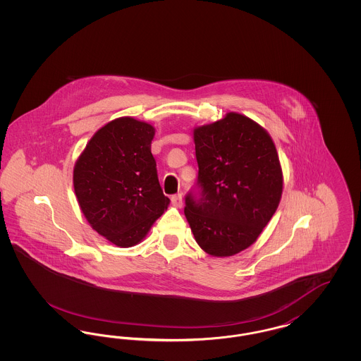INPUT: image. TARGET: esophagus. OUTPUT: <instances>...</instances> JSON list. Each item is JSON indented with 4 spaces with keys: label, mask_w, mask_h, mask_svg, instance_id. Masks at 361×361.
<instances>
[{
    "label": "esophagus",
    "mask_w": 361,
    "mask_h": 361,
    "mask_svg": "<svg viewBox=\"0 0 361 361\" xmlns=\"http://www.w3.org/2000/svg\"><path fill=\"white\" fill-rule=\"evenodd\" d=\"M172 203L173 206L177 207V208H181V207H183V195H181V193L173 195Z\"/></svg>",
    "instance_id": "1"
}]
</instances>
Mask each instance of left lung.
<instances>
[{"instance_id":"1","label":"left lung","mask_w":361,"mask_h":361,"mask_svg":"<svg viewBox=\"0 0 361 361\" xmlns=\"http://www.w3.org/2000/svg\"><path fill=\"white\" fill-rule=\"evenodd\" d=\"M200 197H185L197 245L214 257L252 246L283 193V171L268 131L237 112L193 128Z\"/></svg>"}]
</instances>
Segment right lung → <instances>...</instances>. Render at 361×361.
Here are the masks:
<instances>
[{
    "label": "right lung",
    "instance_id": "1",
    "mask_svg": "<svg viewBox=\"0 0 361 361\" xmlns=\"http://www.w3.org/2000/svg\"><path fill=\"white\" fill-rule=\"evenodd\" d=\"M155 128L130 116L106 123L75 161L73 185L94 231L119 247L143 240L171 200L152 154Z\"/></svg>",
    "mask_w": 361,
    "mask_h": 361
}]
</instances>
